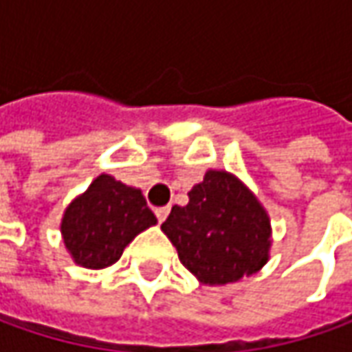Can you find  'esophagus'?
<instances>
[{
    "label": "esophagus",
    "mask_w": 352,
    "mask_h": 352,
    "mask_svg": "<svg viewBox=\"0 0 352 352\" xmlns=\"http://www.w3.org/2000/svg\"><path fill=\"white\" fill-rule=\"evenodd\" d=\"M170 213V206H162V208H155V215L156 219H158V223H162L166 217H168Z\"/></svg>",
    "instance_id": "esophagus-1"
}]
</instances>
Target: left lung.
I'll list each match as a JSON object with an SVG mask.
<instances>
[{"mask_svg": "<svg viewBox=\"0 0 352 352\" xmlns=\"http://www.w3.org/2000/svg\"><path fill=\"white\" fill-rule=\"evenodd\" d=\"M162 223L180 263L204 284L236 282L268 261V215L235 176L210 170Z\"/></svg>", "mask_w": 352, "mask_h": 352, "instance_id": "left-lung-1", "label": "left lung"}]
</instances>
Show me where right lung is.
I'll return each instance as SVG.
<instances>
[{
    "label": "right lung",
    "instance_id": "right-lung-1",
    "mask_svg": "<svg viewBox=\"0 0 352 352\" xmlns=\"http://www.w3.org/2000/svg\"><path fill=\"white\" fill-rule=\"evenodd\" d=\"M155 223L141 190L102 174L70 204L60 231L76 263L100 270L116 264L129 243Z\"/></svg>",
    "mask_w": 352,
    "mask_h": 352
}]
</instances>
